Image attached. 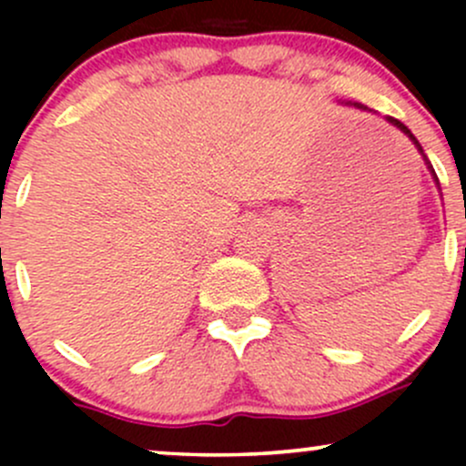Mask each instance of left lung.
<instances>
[{
    "label": "left lung",
    "instance_id": "8db88e82",
    "mask_svg": "<svg viewBox=\"0 0 466 466\" xmlns=\"http://www.w3.org/2000/svg\"><path fill=\"white\" fill-rule=\"evenodd\" d=\"M357 106H360V109H363V106H361V105H357ZM388 120H390V122H392V125H394V127H399V129H400V131H403V133H408V136H410V140H411V142H414V144H416V147H419V151L422 153V148H420V144H419V140H416V137H414V136H411V131L408 129V127H405V125H403V122H399V120H397V117H388ZM422 157H425V162H427V155H422ZM427 164H430V162H427ZM430 168H431V164H430ZM431 173H434V168H431ZM434 179L438 181V177H436V175H434Z\"/></svg>",
    "mask_w": 466,
    "mask_h": 466
}]
</instances>
